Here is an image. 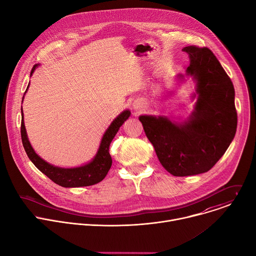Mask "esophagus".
Masks as SVG:
<instances>
[{
  "label": "esophagus",
  "mask_w": 256,
  "mask_h": 256,
  "mask_svg": "<svg viewBox=\"0 0 256 256\" xmlns=\"http://www.w3.org/2000/svg\"><path fill=\"white\" fill-rule=\"evenodd\" d=\"M134 108H136V107H134Z\"/></svg>",
  "instance_id": "obj_1"
}]
</instances>
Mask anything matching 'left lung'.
Wrapping results in <instances>:
<instances>
[{"label":"left lung","instance_id":"obj_1","mask_svg":"<svg viewBox=\"0 0 256 256\" xmlns=\"http://www.w3.org/2000/svg\"><path fill=\"white\" fill-rule=\"evenodd\" d=\"M182 50L190 60L186 75L196 82L194 110L180 122L161 116L138 118L160 163L174 176L208 172L225 154L237 128L234 86L220 62L208 48Z\"/></svg>","mask_w":256,"mask_h":256}]
</instances>
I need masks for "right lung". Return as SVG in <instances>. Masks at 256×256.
Segmentation results:
<instances>
[{
  "mask_svg": "<svg viewBox=\"0 0 256 256\" xmlns=\"http://www.w3.org/2000/svg\"><path fill=\"white\" fill-rule=\"evenodd\" d=\"M38 66V64L33 66L30 72V76L33 74L34 70ZM21 114H22L21 138H22L23 147L25 149V152L28 158L31 160V162L35 165L36 168L40 170L44 174H46L50 180L54 182V184L62 188H81V186H94L104 179V177L108 173L112 164V156L109 154V146H110V142L116 136L120 128L130 116V110H124L112 122V124L109 126V128L104 132L97 154L91 162L80 167L62 168L46 162L44 159H42L38 154L35 153L26 134L22 110H21Z\"/></svg>",
  "mask_w": 256,
  "mask_h": 256,
  "instance_id": "right-lung-1",
  "label": "right lung"
}]
</instances>
